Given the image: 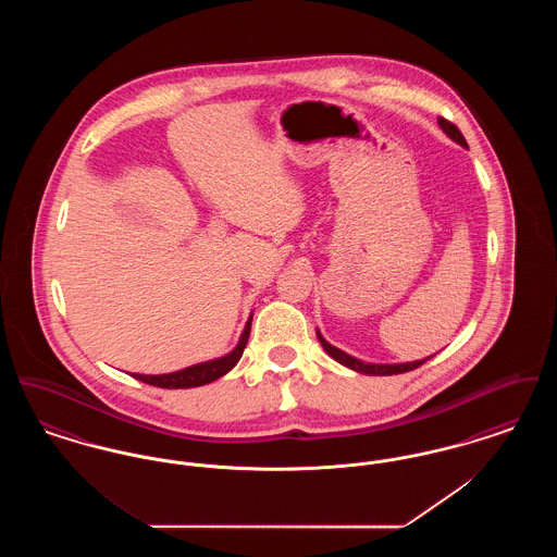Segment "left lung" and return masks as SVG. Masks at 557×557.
Returning a JSON list of instances; mask_svg holds the SVG:
<instances>
[{"label":"left lung","instance_id":"8db88e82","mask_svg":"<svg viewBox=\"0 0 557 557\" xmlns=\"http://www.w3.org/2000/svg\"><path fill=\"white\" fill-rule=\"evenodd\" d=\"M438 127L447 133V137H450L455 144H459L461 148H468V144H466L461 132H459L455 125H450L449 121L438 119ZM315 332H318L319 343L323 346V350H325L334 361H338L341 366H345L348 370L357 371V373H366V375H395V373H405V371L420 368L422 363H425V361L432 357V355H430V357H425V359L409 361V363H368V361H361V359L348 355L345 350H341L338 346L330 345V343L323 338V334H321L319 330H315Z\"/></svg>","mask_w":557,"mask_h":557}]
</instances>
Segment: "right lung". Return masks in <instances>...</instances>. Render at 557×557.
Returning a JSON list of instances; mask_svg holds the SVG:
<instances>
[{"label": "right lung", "mask_w": 557, "mask_h": 557, "mask_svg": "<svg viewBox=\"0 0 557 557\" xmlns=\"http://www.w3.org/2000/svg\"><path fill=\"white\" fill-rule=\"evenodd\" d=\"M250 325H252V313H250V318H248L244 330H242V334H239L238 345L234 346V348H232L227 355H223V357L209 359V361L189 366V368H184V370L171 371V373H157V375H150V373H133V377H135V380H141V382H146V384L159 386V388H196V386L211 384L214 380H219L221 375H225L227 371H232L236 368V363H238L244 348L248 345Z\"/></svg>", "instance_id": "right-lung-1"}]
</instances>
